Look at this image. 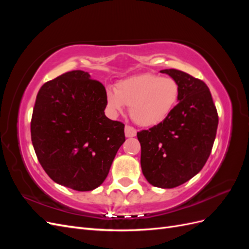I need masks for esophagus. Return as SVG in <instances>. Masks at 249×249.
I'll return each mask as SVG.
<instances>
[{
  "label": "esophagus",
  "instance_id": "esophagus-1",
  "mask_svg": "<svg viewBox=\"0 0 249 249\" xmlns=\"http://www.w3.org/2000/svg\"><path fill=\"white\" fill-rule=\"evenodd\" d=\"M136 134H137V132H136V130L134 129L133 126L125 125V127H124V135H125L126 138L135 137V136H136Z\"/></svg>",
  "mask_w": 249,
  "mask_h": 249
}]
</instances>
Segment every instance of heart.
<instances>
[{"mask_svg":"<svg viewBox=\"0 0 249 249\" xmlns=\"http://www.w3.org/2000/svg\"><path fill=\"white\" fill-rule=\"evenodd\" d=\"M180 89L176 80L154 73H142L119 81L115 90L107 88L106 106L112 116L130 107V115L138 125L162 124L175 110Z\"/></svg>","mask_w":249,"mask_h":249,"instance_id":"obj_1","label":"heart"}]
</instances>
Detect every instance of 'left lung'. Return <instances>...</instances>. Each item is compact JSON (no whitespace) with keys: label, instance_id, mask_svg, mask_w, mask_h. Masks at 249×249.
<instances>
[{"label":"left lung","instance_id":"left-lung-1","mask_svg":"<svg viewBox=\"0 0 249 249\" xmlns=\"http://www.w3.org/2000/svg\"><path fill=\"white\" fill-rule=\"evenodd\" d=\"M180 89L178 104L160 124L137 133L147 182L170 189L201 170L213 147L218 114L208 86L178 70H163Z\"/></svg>","mask_w":249,"mask_h":249}]
</instances>
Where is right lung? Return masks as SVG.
Wrapping results in <instances>:
<instances>
[{"label": "right lung", "instance_id": "right-lung-1", "mask_svg": "<svg viewBox=\"0 0 249 249\" xmlns=\"http://www.w3.org/2000/svg\"><path fill=\"white\" fill-rule=\"evenodd\" d=\"M106 89L89 72L72 71L47 82L36 96L31 138L55 183L91 191L107 178L125 141L124 124L105 115Z\"/></svg>", "mask_w": 249, "mask_h": 249}]
</instances>
